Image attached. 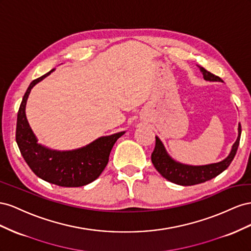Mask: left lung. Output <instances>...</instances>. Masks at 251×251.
<instances>
[{
  "mask_svg": "<svg viewBox=\"0 0 251 251\" xmlns=\"http://www.w3.org/2000/svg\"><path fill=\"white\" fill-rule=\"evenodd\" d=\"M198 67L203 74L204 80L210 82H223V80L218 75H212L209 71H207L205 68L201 66ZM238 132V139L234 142V144L232 145L231 148V151L228 154L226 159L219 163L208 164V165L202 166L186 165V164H182L175 161L173 157L167 153L161 140L155 137V147L153 152L151 153L152 164L154 168L159 171L163 177H165L166 180L177 185L191 186L209 181L211 178L216 177L217 176L223 173V171L230 165L235 153H237V150L240 144V138L242 132L241 124H239Z\"/></svg>",
  "mask_w": 251,
  "mask_h": 251,
  "instance_id": "left-lung-1",
  "label": "left lung"
}]
</instances>
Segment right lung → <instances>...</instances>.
<instances>
[{"mask_svg": "<svg viewBox=\"0 0 251 251\" xmlns=\"http://www.w3.org/2000/svg\"><path fill=\"white\" fill-rule=\"evenodd\" d=\"M53 70L35 78L27 88L18 111L16 140L21 154L35 176L62 187H81L94 182L102 174L114 143L125 131L101 137L82 148L68 151H58L39 144L26 119V103L33 86Z\"/></svg>", "mask_w": 251, "mask_h": 251, "instance_id": "obj_1", "label": "right lung"}]
</instances>
